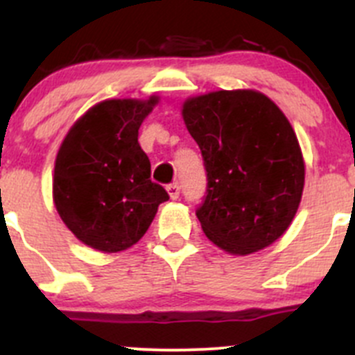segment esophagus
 <instances>
[{"mask_svg": "<svg viewBox=\"0 0 355 355\" xmlns=\"http://www.w3.org/2000/svg\"><path fill=\"white\" fill-rule=\"evenodd\" d=\"M166 192L168 196H170V199H178V196H180V187H178V184H170L166 187Z\"/></svg>", "mask_w": 355, "mask_h": 355, "instance_id": "1", "label": "esophagus"}]
</instances>
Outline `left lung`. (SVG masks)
<instances>
[{"label":"left lung","instance_id":"obj_1","mask_svg":"<svg viewBox=\"0 0 355 355\" xmlns=\"http://www.w3.org/2000/svg\"><path fill=\"white\" fill-rule=\"evenodd\" d=\"M182 116L198 142L207 194L198 214L206 237L247 256L287 232L304 191L306 164L292 125L254 89L185 99Z\"/></svg>","mask_w":355,"mask_h":355}]
</instances>
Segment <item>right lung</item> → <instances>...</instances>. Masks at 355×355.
<instances>
[{
	"instance_id": "add662e5",
	"label": "right lung",
	"mask_w": 355,
	"mask_h": 355,
	"mask_svg": "<svg viewBox=\"0 0 355 355\" xmlns=\"http://www.w3.org/2000/svg\"><path fill=\"white\" fill-rule=\"evenodd\" d=\"M157 103V96L106 99L67 132L55 161L53 200L82 244L108 254L128 249L168 200L166 191L151 182V163L137 141Z\"/></svg>"
}]
</instances>
